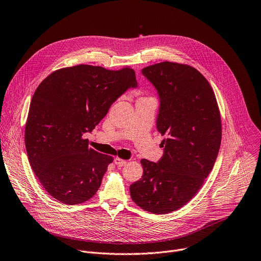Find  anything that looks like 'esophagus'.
<instances>
[{
	"label": "esophagus",
	"instance_id": "1",
	"mask_svg": "<svg viewBox=\"0 0 261 261\" xmlns=\"http://www.w3.org/2000/svg\"><path fill=\"white\" fill-rule=\"evenodd\" d=\"M114 163L117 165V167H124V165H126V163H127V160H124L121 158H115Z\"/></svg>",
	"mask_w": 261,
	"mask_h": 261
}]
</instances>
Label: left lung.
I'll return each mask as SVG.
<instances>
[{
    "mask_svg": "<svg viewBox=\"0 0 261 261\" xmlns=\"http://www.w3.org/2000/svg\"><path fill=\"white\" fill-rule=\"evenodd\" d=\"M159 97L156 120L163 155L141 159L144 174L130 185L132 200L164 215L181 208L198 193L217 160L221 115L210 84L196 68L164 61L141 69Z\"/></svg>",
    "mask_w": 261,
    "mask_h": 261,
    "instance_id": "8db88e82",
    "label": "left lung"
}]
</instances>
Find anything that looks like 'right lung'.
<instances>
[{"label":"right lung","instance_id":"obj_1","mask_svg":"<svg viewBox=\"0 0 261 261\" xmlns=\"http://www.w3.org/2000/svg\"><path fill=\"white\" fill-rule=\"evenodd\" d=\"M136 87L132 68L86 64L55 70L38 85L30 103L25 145L31 168L50 196L74 205L97 193L113 158L89 148L82 136L124 92Z\"/></svg>","mask_w":261,"mask_h":261}]
</instances>
